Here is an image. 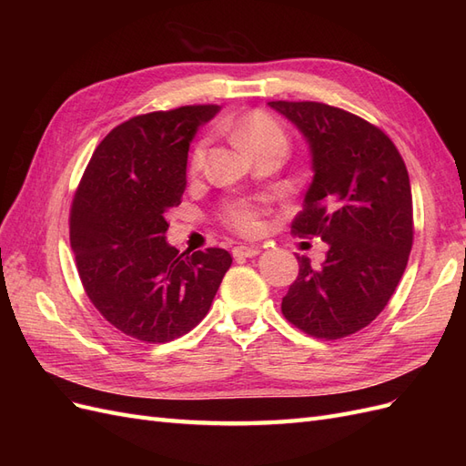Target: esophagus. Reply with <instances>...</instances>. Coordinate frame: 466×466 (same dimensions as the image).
<instances>
[{
  "label": "esophagus",
  "mask_w": 466,
  "mask_h": 466,
  "mask_svg": "<svg viewBox=\"0 0 466 466\" xmlns=\"http://www.w3.org/2000/svg\"><path fill=\"white\" fill-rule=\"evenodd\" d=\"M257 255H260V248L258 247H245V245H241V247H235L233 248V257H237V258H252V257H257Z\"/></svg>",
  "instance_id": "esophagus-1"
}]
</instances>
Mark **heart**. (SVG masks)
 Instances as JSON below:
<instances>
[{
    "mask_svg": "<svg viewBox=\"0 0 466 466\" xmlns=\"http://www.w3.org/2000/svg\"><path fill=\"white\" fill-rule=\"evenodd\" d=\"M225 128L231 130L255 153L272 144H288L284 128H281L279 122L272 115H268L264 110H252L243 118L225 124ZM206 161H208V139H200L190 153V161H188L190 175L198 177L206 168ZM262 211L264 209L258 200L238 198V200L228 202L221 208V218L225 223L231 225L235 231L243 235H252L260 229Z\"/></svg>",
    "mask_w": 466,
    "mask_h": 466,
    "instance_id": "1",
    "label": "heart"
}]
</instances>
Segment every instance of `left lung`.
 <instances>
[{
    "instance_id": "8db88e82",
    "label": "left lung",
    "mask_w": 466,
    "mask_h": 466,
    "mask_svg": "<svg viewBox=\"0 0 466 466\" xmlns=\"http://www.w3.org/2000/svg\"><path fill=\"white\" fill-rule=\"evenodd\" d=\"M268 105L298 126L313 155L315 177L291 233L329 245L320 266L298 257L281 313L309 336L338 340L383 311L406 270L410 178L397 146L371 122L315 101Z\"/></svg>"
}]
</instances>
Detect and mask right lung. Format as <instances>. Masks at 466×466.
Listing matches in <instances>:
<instances>
[{
	"instance_id": "add662e5",
	"label": "right lung",
	"mask_w": 466,
	"mask_h": 466,
	"mask_svg": "<svg viewBox=\"0 0 466 466\" xmlns=\"http://www.w3.org/2000/svg\"><path fill=\"white\" fill-rule=\"evenodd\" d=\"M218 105L139 115L110 130L83 173L69 243L83 289L112 327L147 344L190 332L233 262L223 248L180 252L165 241L167 211L187 188L188 147Z\"/></svg>"
}]
</instances>
